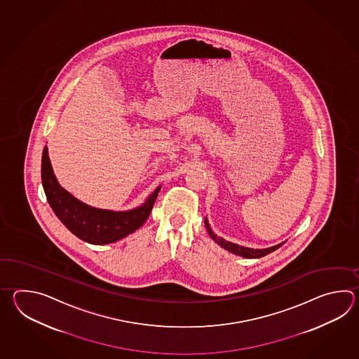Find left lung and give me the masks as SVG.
I'll return each mask as SVG.
<instances>
[{
    "mask_svg": "<svg viewBox=\"0 0 359 359\" xmlns=\"http://www.w3.org/2000/svg\"><path fill=\"white\" fill-rule=\"evenodd\" d=\"M204 223H205V227L206 229H208L209 236L212 237L217 244L222 246L223 249L229 250V252H232V254H236V255L244 257V258H249V259H255V258L264 257V255H267L269 252H275V250H277L280 246H283V245L285 244V243H281V244L271 246V248H267V249H252V248H245V246L233 244V243H229V241H226L224 238L217 236V235L214 233L213 231H212V229H210V224H209V222H208L206 218L204 219Z\"/></svg>",
    "mask_w": 359,
    "mask_h": 359,
    "instance_id": "1",
    "label": "left lung"
}]
</instances>
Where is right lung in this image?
Here are the masks:
<instances>
[{
    "instance_id": "1",
    "label": "right lung",
    "mask_w": 359,
    "mask_h": 359,
    "mask_svg": "<svg viewBox=\"0 0 359 359\" xmlns=\"http://www.w3.org/2000/svg\"><path fill=\"white\" fill-rule=\"evenodd\" d=\"M41 177L47 201L56 217L78 238L93 245L111 244L140 229L151 213L161 187L154 191L142 205L127 212L87 205L59 184L50 163L47 146L42 154Z\"/></svg>"
}]
</instances>
